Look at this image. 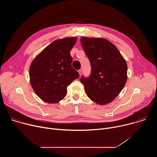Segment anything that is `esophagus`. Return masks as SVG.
<instances>
[{
    "label": "esophagus",
    "mask_w": 157,
    "mask_h": 157,
    "mask_svg": "<svg viewBox=\"0 0 157 157\" xmlns=\"http://www.w3.org/2000/svg\"><path fill=\"white\" fill-rule=\"evenodd\" d=\"M78 73H79V76H81V75H82V70H78Z\"/></svg>",
    "instance_id": "34e87169"
}]
</instances>
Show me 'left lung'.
Returning a JSON list of instances; mask_svg holds the SVG:
<instances>
[{
    "instance_id": "1",
    "label": "left lung",
    "mask_w": 157,
    "mask_h": 157,
    "mask_svg": "<svg viewBox=\"0 0 157 157\" xmlns=\"http://www.w3.org/2000/svg\"><path fill=\"white\" fill-rule=\"evenodd\" d=\"M80 41L91 66L90 76L80 79L85 92L98 104H109L126 83V61L114 44L105 38L82 36Z\"/></svg>"
}]
</instances>
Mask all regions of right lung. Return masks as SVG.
<instances>
[{
	"instance_id": "add662e5",
	"label": "right lung",
	"mask_w": 157,
	"mask_h": 157,
	"mask_svg": "<svg viewBox=\"0 0 157 157\" xmlns=\"http://www.w3.org/2000/svg\"><path fill=\"white\" fill-rule=\"evenodd\" d=\"M76 37L58 39L43 49L32 62L29 76L36 94L49 104L58 103L67 94V87L79 77L73 68L70 51Z\"/></svg>"
}]
</instances>
